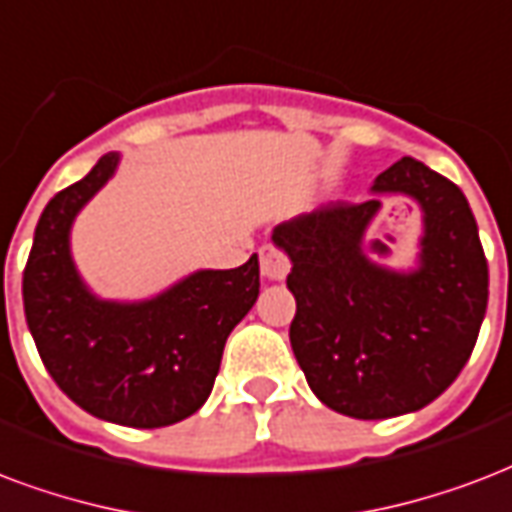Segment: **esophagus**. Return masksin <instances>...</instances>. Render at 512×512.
<instances>
[{"label":"esophagus","instance_id":"34e87169","mask_svg":"<svg viewBox=\"0 0 512 512\" xmlns=\"http://www.w3.org/2000/svg\"><path fill=\"white\" fill-rule=\"evenodd\" d=\"M259 270L264 278L283 280L291 272V261L275 245H261L259 248Z\"/></svg>","mask_w":512,"mask_h":512}]
</instances>
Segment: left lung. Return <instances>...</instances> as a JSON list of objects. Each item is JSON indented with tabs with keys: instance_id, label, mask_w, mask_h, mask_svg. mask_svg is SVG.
Here are the masks:
<instances>
[{
	"instance_id": "left-lung-1",
	"label": "left lung",
	"mask_w": 512,
	"mask_h": 512,
	"mask_svg": "<svg viewBox=\"0 0 512 512\" xmlns=\"http://www.w3.org/2000/svg\"><path fill=\"white\" fill-rule=\"evenodd\" d=\"M372 191L424 207L416 272L383 270L361 251L378 199L318 207L272 232L294 264L288 337L299 367L326 407L364 421L440 397L470 359L489 305V264L456 183L405 156Z\"/></svg>"
}]
</instances>
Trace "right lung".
<instances>
[{"label":"right lung","mask_w":512,"mask_h":512,"mask_svg":"<svg viewBox=\"0 0 512 512\" xmlns=\"http://www.w3.org/2000/svg\"><path fill=\"white\" fill-rule=\"evenodd\" d=\"M115 164L105 153L42 210L23 270V313L45 370L75 405L102 421L159 429L210 397L226 337L259 297V259L202 270L151 302L91 297L69 256V226Z\"/></svg>","instance_id":"obj_1"}]
</instances>
